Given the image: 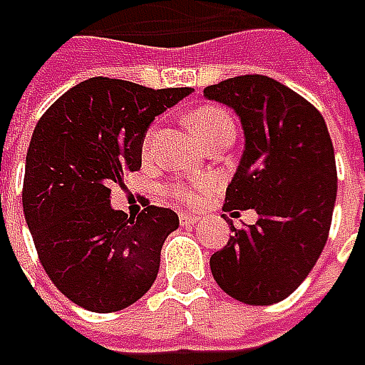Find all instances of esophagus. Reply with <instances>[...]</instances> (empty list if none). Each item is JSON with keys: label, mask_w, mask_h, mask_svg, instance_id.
<instances>
[{"label": "esophagus", "mask_w": 365, "mask_h": 365, "mask_svg": "<svg viewBox=\"0 0 365 365\" xmlns=\"http://www.w3.org/2000/svg\"><path fill=\"white\" fill-rule=\"evenodd\" d=\"M180 225L182 227H192V225H197L199 223V217H195V215H190V213H180Z\"/></svg>", "instance_id": "34e87169"}]
</instances>
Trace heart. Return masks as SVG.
<instances>
[{
	"mask_svg": "<svg viewBox=\"0 0 365 365\" xmlns=\"http://www.w3.org/2000/svg\"><path fill=\"white\" fill-rule=\"evenodd\" d=\"M187 123H189L192 135L203 146L223 130H232L233 128L230 113L215 106H203L195 109L187 118ZM152 142H154V130H148L146 138H144V152H150ZM211 189H213V180L203 178V180H197V182H190V185H173L170 187V197L176 199V201H185V203H197V201L203 199L205 192H209Z\"/></svg>",
	"mask_w": 365,
	"mask_h": 365,
	"instance_id": "heart-1",
	"label": "heart"
}]
</instances>
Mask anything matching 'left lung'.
Wrapping results in <instances>:
<instances>
[{"label": "left lung", "instance_id": "left-lung-1", "mask_svg": "<svg viewBox=\"0 0 365 365\" xmlns=\"http://www.w3.org/2000/svg\"><path fill=\"white\" fill-rule=\"evenodd\" d=\"M203 93L232 107L244 128V154L223 209L258 213L256 225L242 230L230 221L233 235L209 262L213 278L245 304L284 301L329 235L337 168L327 123L304 97L264 75L227 78Z\"/></svg>", "mask_w": 365, "mask_h": 365}]
</instances>
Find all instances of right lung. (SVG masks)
<instances>
[{
	"label": "right lung",
	"instance_id": "add662e5",
	"mask_svg": "<svg viewBox=\"0 0 365 365\" xmlns=\"http://www.w3.org/2000/svg\"><path fill=\"white\" fill-rule=\"evenodd\" d=\"M190 91L93 77L36 123L21 190L26 223L54 287L87 311H121L156 280L162 244L178 215L146 205L128 217L111 209V185L140 170L148 125Z\"/></svg>",
	"mask_w": 365,
	"mask_h": 365
}]
</instances>
